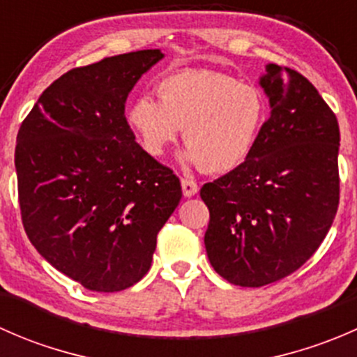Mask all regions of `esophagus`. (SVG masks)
Segmentation results:
<instances>
[{
	"label": "esophagus",
	"instance_id": "esophagus-1",
	"mask_svg": "<svg viewBox=\"0 0 357 357\" xmlns=\"http://www.w3.org/2000/svg\"><path fill=\"white\" fill-rule=\"evenodd\" d=\"M181 188H183V195L185 197H193L197 195V192H199V185L190 178L181 179Z\"/></svg>",
	"mask_w": 357,
	"mask_h": 357
}]
</instances>
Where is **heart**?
<instances>
[{
    "label": "heart",
    "instance_id": "b5f03b06",
    "mask_svg": "<svg viewBox=\"0 0 357 357\" xmlns=\"http://www.w3.org/2000/svg\"><path fill=\"white\" fill-rule=\"evenodd\" d=\"M158 100L142 95L128 121L143 149L162 155L178 139L186 158L207 172H228L250 157L268 117L264 95L255 86L211 70H176L157 82Z\"/></svg>",
    "mask_w": 357,
    "mask_h": 357
}]
</instances>
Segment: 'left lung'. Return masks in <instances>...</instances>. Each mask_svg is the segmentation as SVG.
I'll list each match as a JSON object with an SVG mask.
<instances>
[{"instance_id":"left-lung-1","label":"left lung","mask_w":357,"mask_h":357,"mask_svg":"<svg viewBox=\"0 0 357 357\" xmlns=\"http://www.w3.org/2000/svg\"><path fill=\"white\" fill-rule=\"evenodd\" d=\"M271 115L250 157L200 190L205 248L233 285L262 287L297 271L325 240L340 199L333 110L297 70L269 63Z\"/></svg>"}]
</instances>
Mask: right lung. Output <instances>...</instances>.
Here are the masks:
<instances>
[{"label": "right lung", "instance_id": "right-lung-1", "mask_svg": "<svg viewBox=\"0 0 357 357\" xmlns=\"http://www.w3.org/2000/svg\"><path fill=\"white\" fill-rule=\"evenodd\" d=\"M162 56L142 50L72 68L43 91L17 135L25 233L88 290L138 283L183 197L178 176L135 142L124 115L132 86Z\"/></svg>", "mask_w": 357, "mask_h": 357}]
</instances>
